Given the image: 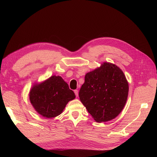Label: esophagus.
Wrapping results in <instances>:
<instances>
[{"mask_svg":"<svg viewBox=\"0 0 157 157\" xmlns=\"http://www.w3.org/2000/svg\"><path fill=\"white\" fill-rule=\"evenodd\" d=\"M74 92H75V94L76 95V96L78 97V90H74Z\"/></svg>","mask_w":157,"mask_h":157,"instance_id":"esophagus-1","label":"esophagus"}]
</instances>
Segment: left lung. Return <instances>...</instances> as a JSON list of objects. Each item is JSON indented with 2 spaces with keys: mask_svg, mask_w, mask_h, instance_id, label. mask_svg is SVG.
Wrapping results in <instances>:
<instances>
[{
  "mask_svg": "<svg viewBox=\"0 0 157 157\" xmlns=\"http://www.w3.org/2000/svg\"><path fill=\"white\" fill-rule=\"evenodd\" d=\"M129 86L122 71L117 65L103 62L99 67L85 75L80 89V100L98 122L116 118L127 101Z\"/></svg>",
  "mask_w": 157,
  "mask_h": 157,
  "instance_id": "1",
  "label": "left lung"
}]
</instances>
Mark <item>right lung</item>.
<instances>
[{"label": "right lung", "instance_id": "obj_1", "mask_svg": "<svg viewBox=\"0 0 157 157\" xmlns=\"http://www.w3.org/2000/svg\"><path fill=\"white\" fill-rule=\"evenodd\" d=\"M29 96L35 110L48 118L59 115L68 102L75 98L67 83L60 76L56 75L40 83H35L30 90Z\"/></svg>", "mask_w": 157, "mask_h": 157}]
</instances>
